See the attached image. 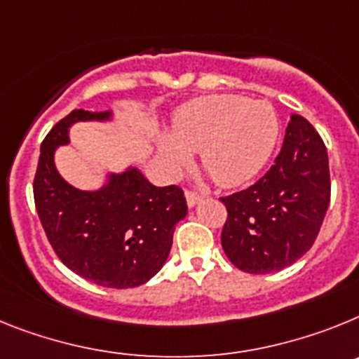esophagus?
<instances>
[{
	"label": "esophagus",
	"instance_id": "obj_1",
	"mask_svg": "<svg viewBox=\"0 0 359 359\" xmlns=\"http://www.w3.org/2000/svg\"><path fill=\"white\" fill-rule=\"evenodd\" d=\"M186 201H188V205L191 208V205H195L197 202L202 201V195L201 193L191 191V189H186Z\"/></svg>",
	"mask_w": 359,
	"mask_h": 359
}]
</instances>
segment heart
I'll return each mask as SVG.
<instances>
[{
  "instance_id": "b5f03b06",
  "label": "heart",
  "mask_w": 359,
  "mask_h": 359,
  "mask_svg": "<svg viewBox=\"0 0 359 359\" xmlns=\"http://www.w3.org/2000/svg\"><path fill=\"white\" fill-rule=\"evenodd\" d=\"M164 137L161 155L173 171L188 164V151L218 186H238L255 177L269 161L278 139L273 106L238 95H208L180 108Z\"/></svg>"
}]
</instances>
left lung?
<instances>
[{
	"label": "left lung",
	"instance_id": "left-lung-1",
	"mask_svg": "<svg viewBox=\"0 0 359 359\" xmlns=\"http://www.w3.org/2000/svg\"><path fill=\"white\" fill-rule=\"evenodd\" d=\"M220 201L227 210L220 240L233 266L266 274L294 264L313 248L329 208V157L322 137L305 117L291 115L266 175Z\"/></svg>",
	"mask_w": 359,
	"mask_h": 359
}]
</instances>
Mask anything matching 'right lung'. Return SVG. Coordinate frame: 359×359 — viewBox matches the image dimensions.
Instances as JSON below:
<instances>
[{
    "label": "right lung",
    "mask_w": 359,
    "mask_h": 359,
    "mask_svg": "<svg viewBox=\"0 0 359 359\" xmlns=\"http://www.w3.org/2000/svg\"><path fill=\"white\" fill-rule=\"evenodd\" d=\"M106 117L108 111L72 110L50 130L34 177V202L50 245L68 269L102 287L130 289L164 266L188 204L182 188H157L137 170L114 175L99 191H79L61 179L54 151L68 142V128Z\"/></svg>",
    "instance_id": "add662e5"
}]
</instances>
